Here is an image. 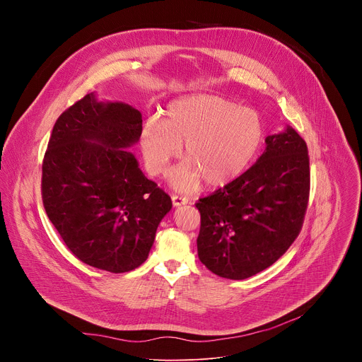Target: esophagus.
I'll use <instances>...</instances> for the list:
<instances>
[{
    "instance_id": "esophagus-1",
    "label": "esophagus",
    "mask_w": 362,
    "mask_h": 362,
    "mask_svg": "<svg viewBox=\"0 0 362 362\" xmlns=\"http://www.w3.org/2000/svg\"><path fill=\"white\" fill-rule=\"evenodd\" d=\"M172 202H173V206H182V204H186L189 202L187 197H183V196H179V194H173L172 196Z\"/></svg>"
}]
</instances>
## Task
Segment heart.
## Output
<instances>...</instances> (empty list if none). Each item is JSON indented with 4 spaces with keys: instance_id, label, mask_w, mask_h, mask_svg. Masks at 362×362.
I'll use <instances>...</instances> for the list:
<instances>
[{
    "instance_id": "heart-1",
    "label": "heart",
    "mask_w": 362,
    "mask_h": 362,
    "mask_svg": "<svg viewBox=\"0 0 362 362\" xmlns=\"http://www.w3.org/2000/svg\"><path fill=\"white\" fill-rule=\"evenodd\" d=\"M264 123L255 110L215 94H189L173 100L166 117L150 119L140 133V147L153 175L166 172L182 153L185 162L170 176L182 192L204 180L211 187L238 179L252 163L264 141Z\"/></svg>"
}]
</instances>
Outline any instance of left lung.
Segmentation results:
<instances>
[{"mask_svg":"<svg viewBox=\"0 0 362 362\" xmlns=\"http://www.w3.org/2000/svg\"><path fill=\"white\" fill-rule=\"evenodd\" d=\"M265 143L253 166L196 203L199 259L218 276L246 279L269 268L302 229L311 183L306 143L289 126Z\"/></svg>","mask_w":362,"mask_h":362,"instance_id":"left-lung-1","label":"left lung"}]
</instances>
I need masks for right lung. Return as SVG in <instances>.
Returning <instances> with one entry per match:
<instances>
[{
	"instance_id": "add662e5",
	"label": "right lung",
	"mask_w": 362,
	"mask_h": 362,
	"mask_svg": "<svg viewBox=\"0 0 362 362\" xmlns=\"http://www.w3.org/2000/svg\"><path fill=\"white\" fill-rule=\"evenodd\" d=\"M141 113L87 94L57 119L42 160L48 219L73 255L113 274L148 256L172 200L126 148L140 139Z\"/></svg>"
}]
</instances>
